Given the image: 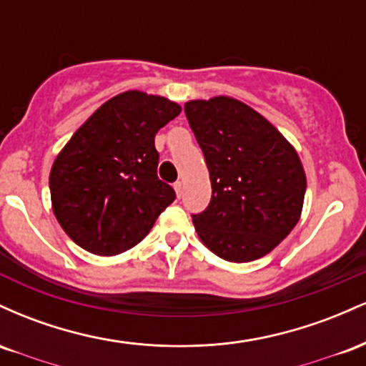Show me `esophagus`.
<instances>
[{
  "mask_svg": "<svg viewBox=\"0 0 366 366\" xmlns=\"http://www.w3.org/2000/svg\"><path fill=\"white\" fill-rule=\"evenodd\" d=\"M174 187H175V192H177V196L179 197L182 196V182H180V180H179V182L174 184Z\"/></svg>",
  "mask_w": 366,
  "mask_h": 366,
  "instance_id": "obj_1",
  "label": "esophagus"
}]
</instances>
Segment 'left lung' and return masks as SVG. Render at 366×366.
Listing matches in <instances>:
<instances>
[{"label": "left lung", "instance_id": "8db88e82", "mask_svg": "<svg viewBox=\"0 0 366 366\" xmlns=\"http://www.w3.org/2000/svg\"><path fill=\"white\" fill-rule=\"evenodd\" d=\"M204 154L212 199L192 215L217 256L253 262L289 236L303 209L306 175L296 149L258 112L218 96L184 107Z\"/></svg>", "mask_w": 366, "mask_h": 366}]
</instances>
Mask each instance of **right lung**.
<instances>
[{
	"mask_svg": "<svg viewBox=\"0 0 366 366\" xmlns=\"http://www.w3.org/2000/svg\"><path fill=\"white\" fill-rule=\"evenodd\" d=\"M177 103L127 91L102 104L58 154L49 174L53 212L75 244L92 254L124 253L148 236L174 203L158 179L154 136Z\"/></svg>",
	"mask_w": 366,
	"mask_h": 366,
	"instance_id": "add662e5",
	"label": "right lung"
}]
</instances>
